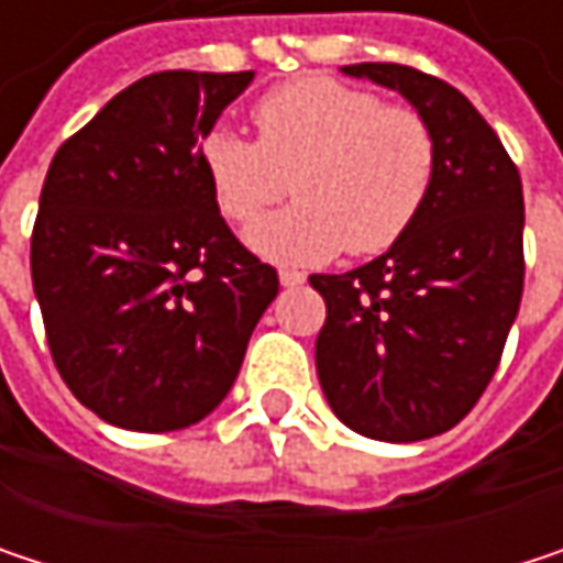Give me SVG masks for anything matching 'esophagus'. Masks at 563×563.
I'll use <instances>...</instances> for the list:
<instances>
[{"label":"esophagus","mask_w":563,"mask_h":563,"mask_svg":"<svg viewBox=\"0 0 563 563\" xmlns=\"http://www.w3.org/2000/svg\"><path fill=\"white\" fill-rule=\"evenodd\" d=\"M280 283L283 286H299V283H306V274H299V271H280Z\"/></svg>","instance_id":"obj_1"}]
</instances>
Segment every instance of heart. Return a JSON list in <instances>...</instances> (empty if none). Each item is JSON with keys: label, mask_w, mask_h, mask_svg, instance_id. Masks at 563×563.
I'll use <instances>...</instances> for the list:
<instances>
[{"label": "heart", "mask_w": 563, "mask_h": 563, "mask_svg": "<svg viewBox=\"0 0 563 563\" xmlns=\"http://www.w3.org/2000/svg\"><path fill=\"white\" fill-rule=\"evenodd\" d=\"M257 140L228 126L201 136L198 159L218 211L244 224L283 195L296 205L247 231L277 264H322L342 247L382 254L420 218L437 175L430 123L335 77H299L254 107Z\"/></svg>", "instance_id": "1"}]
</instances>
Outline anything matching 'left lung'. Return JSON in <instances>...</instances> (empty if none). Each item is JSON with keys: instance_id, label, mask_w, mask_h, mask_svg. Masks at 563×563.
<instances>
[{"instance_id": "1", "label": "left lung", "mask_w": 563, "mask_h": 563, "mask_svg": "<svg viewBox=\"0 0 563 563\" xmlns=\"http://www.w3.org/2000/svg\"><path fill=\"white\" fill-rule=\"evenodd\" d=\"M430 123L437 175L413 228L349 274H312L325 299L319 385L362 437L413 443L456 427L493 382L525 286L521 175L496 130L446 80L349 64Z\"/></svg>"}]
</instances>
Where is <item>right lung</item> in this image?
I'll return each mask as SVG.
<instances>
[{
	"label": "right lung",
	"mask_w": 563,
	"mask_h": 563,
	"mask_svg": "<svg viewBox=\"0 0 563 563\" xmlns=\"http://www.w3.org/2000/svg\"><path fill=\"white\" fill-rule=\"evenodd\" d=\"M254 70H159L60 143L32 231V283L70 394L166 433L231 391L280 280L224 224L198 140Z\"/></svg>",
	"instance_id": "obj_1"
}]
</instances>
